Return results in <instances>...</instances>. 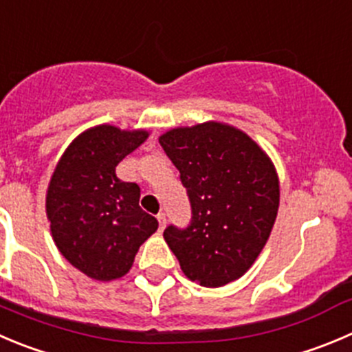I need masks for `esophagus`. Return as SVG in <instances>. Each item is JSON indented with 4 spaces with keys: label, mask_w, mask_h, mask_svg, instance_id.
<instances>
[{
    "label": "esophagus",
    "mask_w": 352,
    "mask_h": 352,
    "mask_svg": "<svg viewBox=\"0 0 352 352\" xmlns=\"http://www.w3.org/2000/svg\"><path fill=\"white\" fill-rule=\"evenodd\" d=\"M157 219H159V226H160V230H164V228H166V223H167V219H166V214H164V212L157 214Z\"/></svg>",
    "instance_id": "34e87169"
}]
</instances>
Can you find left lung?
<instances>
[{
    "label": "left lung",
    "instance_id": "1",
    "mask_svg": "<svg viewBox=\"0 0 352 352\" xmlns=\"http://www.w3.org/2000/svg\"><path fill=\"white\" fill-rule=\"evenodd\" d=\"M159 143L192 206L186 228L164 230L183 273L210 289L240 278L266 245L278 212L273 162L245 133L212 120L170 129Z\"/></svg>",
    "mask_w": 352,
    "mask_h": 352
}]
</instances>
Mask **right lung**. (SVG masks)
<instances>
[{"label": "right lung", "mask_w": 352, "mask_h": 352, "mask_svg": "<svg viewBox=\"0 0 352 352\" xmlns=\"http://www.w3.org/2000/svg\"><path fill=\"white\" fill-rule=\"evenodd\" d=\"M148 133L102 124L74 140L55 167L46 216L62 256L93 280L109 282L133 266L159 223L140 207V186L120 182L116 167Z\"/></svg>", "instance_id": "right-lung-1"}]
</instances>
